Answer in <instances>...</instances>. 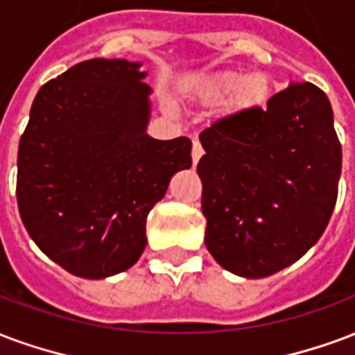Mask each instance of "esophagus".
<instances>
[{"mask_svg":"<svg viewBox=\"0 0 355 355\" xmlns=\"http://www.w3.org/2000/svg\"><path fill=\"white\" fill-rule=\"evenodd\" d=\"M201 156H203V146H201L198 139H193V146H191V164H193V167L198 165Z\"/></svg>","mask_w":355,"mask_h":355,"instance_id":"obj_1","label":"esophagus"}]
</instances>
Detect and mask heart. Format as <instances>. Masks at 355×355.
<instances>
[{
	"label": "heart",
	"mask_w": 355,
	"mask_h": 355,
	"mask_svg": "<svg viewBox=\"0 0 355 355\" xmlns=\"http://www.w3.org/2000/svg\"><path fill=\"white\" fill-rule=\"evenodd\" d=\"M198 92L203 99L212 103L231 96V109L246 111L267 101V97L271 96V80L265 73H250L246 77H241V73L235 71H222L201 78Z\"/></svg>",
	"instance_id": "1"
}]
</instances>
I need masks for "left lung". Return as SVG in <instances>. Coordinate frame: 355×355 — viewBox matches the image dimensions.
I'll return each instance as SVG.
<instances>
[{
  "label": "left lung",
  "instance_id": "left-lung-1",
  "mask_svg": "<svg viewBox=\"0 0 355 355\" xmlns=\"http://www.w3.org/2000/svg\"><path fill=\"white\" fill-rule=\"evenodd\" d=\"M205 244L224 269L271 277L311 250L337 203L343 150L329 99L311 83L201 131Z\"/></svg>",
  "mask_w": 355,
  "mask_h": 355
}]
</instances>
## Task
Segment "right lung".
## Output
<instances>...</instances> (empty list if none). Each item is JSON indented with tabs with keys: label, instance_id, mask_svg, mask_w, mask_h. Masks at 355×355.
<instances>
[{
	"label": "right lung",
	"instance_id": "obj_1",
	"mask_svg": "<svg viewBox=\"0 0 355 355\" xmlns=\"http://www.w3.org/2000/svg\"><path fill=\"white\" fill-rule=\"evenodd\" d=\"M139 62L94 58L41 86L18 144L17 201L30 237L65 271L107 278L135 265L146 216L191 141L146 133L150 86Z\"/></svg>",
	"mask_w": 355,
	"mask_h": 355
}]
</instances>
